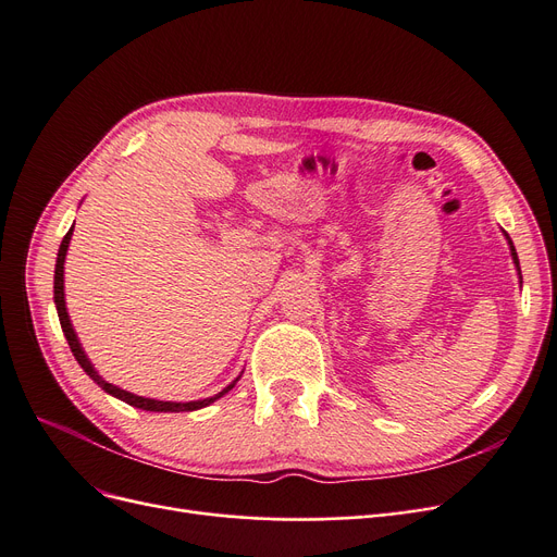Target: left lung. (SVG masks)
I'll return each instance as SVG.
<instances>
[{
    "label": "left lung",
    "instance_id": "8db88e82",
    "mask_svg": "<svg viewBox=\"0 0 557 557\" xmlns=\"http://www.w3.org/2000/svg\"><path fill=\"white\" fill-rule=\"evenodd\" d=\"M511 244V242H509ZM511 256H513V262L518 264V256H516V248H513V244H511Z\"/></svg>",
    "mask_w": 557,
    "mask_h": 557
}]
</instances>
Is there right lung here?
Returning a JSON list of instances; mask_svg holds the SVG:
<instances>
[{
  "instance_id": "add662e5",
  "label": "right lung",
  "mask_w": 557,
  "mask_h": 557,
  "mask_svg": "<svg viewBox=\"0 0 557 557\" xmlns=\"http://www.w3.org/2000/svg\"><path fill=\"white\" fill-rule=\"evenodd\" d=\"M70 239H72V230L64 234V239H62V244H60V250H58V264H55V307H58V315H60V325H62V332H64V336H66V344H70V348H72V352H74V358L78 360V364L83 367V372H86L99 387H102V391H107L109 395H113V397H117V399H123V401H127L129 407H137V409H144V411H162V413H178V411H195V409H201V407H209L211 401H215L218 397H223L225 393H230L232 387H234V381L232 385H227L223 393H218L215 397H209V399H197V401H160V399H148V397H139V395H132V393H127V391H121V387L117 385H111V383H107L102 376H99L97 372H95V367L90 364V360L86 358V352H83V348H81V344H78V339H76V334H74V330H72V323H70V315H66V307H64V256H66V248H70Z\"/></svg>"
}]
</instances>
